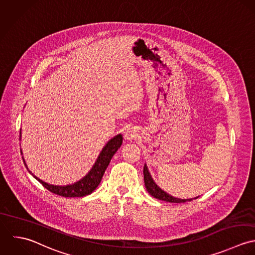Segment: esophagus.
Wrapping results in <instances>:
<instances>
[{
    "label": "esophagus",
    "mask_w": 255,
    "mask_h": 255,
    "mask_svg": "<svg viewBox=\"0 0 255 255\" xmlns=\"http://www.w3.org/2000/svg\"><path fill=\"white\" fill-rule=\"evenodd\" d=\"M124 136L128 141H133L139 137V131L136 127H130L125 131Z\"/></svg>",
    "instance_id": "34e87169"
}]
</instances>
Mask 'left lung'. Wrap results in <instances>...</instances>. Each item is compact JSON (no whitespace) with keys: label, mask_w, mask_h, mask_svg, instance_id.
I'll list each match as a JSON object with an SVG mask.
<instances>
[{"label":"left lung","mask_w":255,"mask_h":255,"mask_svg":"<svg viewBox=\"0 0 255 255\" xmlns=\"http://www.w3.org/2000/svg\"><path fill=\"white\" fill-rule=\"evenodd\" d=\"M144 181H145V186H146V189L147 191L158 200H162V201H165V202H170V203H184V202H187V201H191L193 199H197L198 197H195V198H191V199H179V198H175V197H172L171 195L167 194L166 192H164L163 190H161L153 180L150 172H149V169L147 167V165L145 164L144 165Z\"/></svg>","instance_id":"8db88e82"}]
</instances>
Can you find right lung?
Here are the masks:
<instances>
[{"label":"right lung","mask_w":255,"mask_h":255,"mask_svg":"<svg viewBox=\"0 0 255 255\" xmlns=\"http://www.w3.org/2000/svg\"><path fill=\"white\" fill-rule=\"evenodd\" d=\"M20 136H21V132H19V140H20ZM122 140H123V137L121 134H118L117 136H115L111 140H109L107 142V144L104 146V148L102 149V153H100L96 163L94 164V166L90 170V172L84 178H82L81 180H79L78 182H76L74 184H70V185H66V186L52 185V184H48V183L42 181L41 179H39L38 177L33 175V173H31L30 170H28V171L47 190H49L54 194L60 195L62 197H83V196L89 195L92 192H94L95 189L101 183L104 171L107 168L113 154L117 152V150L122 145ZM23 162H24L25 167L27 168L24 159H23Z\"/></svg>","instance_id":"obj_1"}]
</instances>
